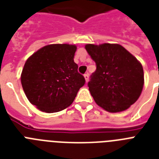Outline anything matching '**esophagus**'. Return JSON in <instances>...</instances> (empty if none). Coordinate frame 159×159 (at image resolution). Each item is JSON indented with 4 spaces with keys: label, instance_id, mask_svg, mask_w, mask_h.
I'll return each instance as SVG.
<instances>
[{
    "label": "esophagus",
    "instance_id": "esophagus-1",
    "mask_svg": "<svg viewBox=\"0 0 159 159\" xmlns=\"http://www.w3.org/2000/svg\"><path fill=\"white\" fill-rule=\"evenodd\" d=\"M84 77H85L86 82H88V81H89V74H88V73H86V74H84Z\"/></svg>",
    "mask_w": 159,
    "mask_h": 159
}]
</instances>
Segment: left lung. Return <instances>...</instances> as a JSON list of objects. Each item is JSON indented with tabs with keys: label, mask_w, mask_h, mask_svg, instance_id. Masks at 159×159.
<instances>
[{
	"label": "left lung",
	"mask_w": 159,
	"mask_h": 159,
	"mask_svg": "<svg viewBox=\"0 0 159 159\" xmlns=\"http://www.w3.org/2000/svg\"><path fill=\"white\" fill-rule=\"evenodd\" d=\"M85 48L96 64V70L88 82L95 103L110 113L128 109L142 91L141 64L118 44H87Z\"/></svg>",
	"instance_id": "8db88e82"
}]
</instances>
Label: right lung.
I'll list each match as a JSON object with an SVG mask.
<instances>
[{"label": "right lung", "mask_w": 159, "mask_h": 159, "mask_svg": "<svg viewBox=\"0 0 159 159\" xmlns=\"http://www.w3.org/2000/svg\"><path fill=\"white\" fill-rule=\"evenodd\" d=\"M77 46L52 44L38 50L26 61L21 83L30 103L42 112L66 109L86 82L73 58Z\"/></svg>", "instance_id": "right-lung-1"}]
</instances>
